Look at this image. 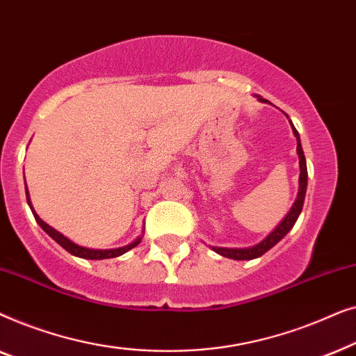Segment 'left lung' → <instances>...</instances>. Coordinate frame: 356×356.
Masks as SVG:
<instances>
[{
    "label": "left lung",
    "instance_id": "1",
    "mask_svg": "<svg viewBox=\"0 0 356 356\" xmlns=\"http://www.w3.org/2000/svg\"><path fill=\"white\" fill-rule=\"evenodd\" d=\"M257 99H259L261 102H267L264 99H261V97H257ZM290 124H291V121H290ZM291 129H293V134L296 136V152H298V157H300V170H301L300 172V191H298V197H296L293 207H291V211L286 213V217L282 220L280 225L277 227L264 241H261L259 245H256L252 248H240V250H238V248H235V250H233V248H212L217 254H220L223 257H230V259H235V261L256 259V257H259L264 254V252L269 251L272 246H275L277 243H279L282 238H284L286 233L293 228L296 218H298L301 209H303L306 186H308V170H306V159L303 154V147H301V143H300L298 131L295 129L293 124H291Z\"/></svg>",
    "mask_w": 356,
    "mask_h": 356
}]
</instances>
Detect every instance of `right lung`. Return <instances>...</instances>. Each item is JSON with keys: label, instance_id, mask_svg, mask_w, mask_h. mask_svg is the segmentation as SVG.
<instances>
[{"label": "right lung", "instance_id": "add662e5", "mask_svg": "<svg viewBox=\"0 0 356 356\" xmlns=\"http://www.w3.org/2000/svg\"><path fill=\"white\" fill-rule=\"evenodd\" d=\"M26 194H27V202H29V206H31V209H32L31 199H29V191H26ZM32 213H33V217H35V220H37L38 225H40V227L43 228V232H47L48 235H50V236L53 238V240H55L61 248H65V250H66L67 252H71L72 256L82 257V259H110V257H118V256H121V254H124L126 251L133 250V248H136V246H138L139 243H140V238H138V240L131 243V245L123 246V248H116V250H89V248H82V246H79V245H76V243L70 241L66 236H63L60 232H56L55 228H51L50 225H47V223L43 222L40 217L37 216L33 209H32Z\"/></svg>", "mask_w": 356, "mask_h": 356}]
</instances>
